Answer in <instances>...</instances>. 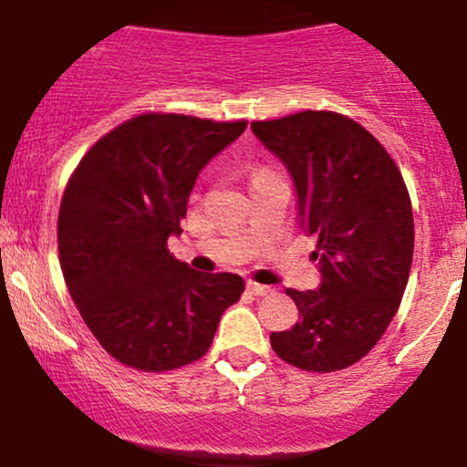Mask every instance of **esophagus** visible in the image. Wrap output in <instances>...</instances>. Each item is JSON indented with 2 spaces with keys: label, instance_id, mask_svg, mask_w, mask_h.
<instances>
[{
  "label": "esophagus",
  "instance_id": "obj_1",
  "mask_svg": "<svg viewBox=\"0 0 467 467\" xmlns=\"http://www.w3.org/2000/svg\"><path fill=\"white\" fill-rule=\"evenodd\" d=\"M248 291L253 293V296H273V288L266 286V284H257V282H248Z\"/></svg>",
  "mask_w": 467,
  "mask_h": 467
}]
</instances>
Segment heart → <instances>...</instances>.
<instances>
[{"instance_id": "obj_1", "label": "heart", "mask_w": 467, "mask_h": 467, "mask_svg": "<svg viewBox=\"0 0 467 467\" xmlns=\"http://www.w3.org/2000/svg\"><path fill=\"white\" fill-rule=\"evenodd\" d=\"M262 174H264V171H262Z\"/></svg>"}]
</instances>
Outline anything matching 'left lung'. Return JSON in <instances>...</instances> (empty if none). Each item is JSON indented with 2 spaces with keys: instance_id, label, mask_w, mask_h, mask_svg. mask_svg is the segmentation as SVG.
Segmentation results:
<instances>
[{
  "instance_id": "8db88e82",
  "label": "left lung",
  "mask_w": 467,
  "mask_h": 467,
  "mask_svg": "<svg viewBox=\"0 0 467 467\" xmlns=\"http://www.w3.org/2000/svg\"><path fill=\"white\" fill-rule=\"evenodd\" d=\"M291 174L299 225L316 234L322 282L296 291L299 320L271 347L304 371L351 367L376 347L400 306L414 254L411 201L399 168L369 131L333 111L253 122Z\"/></svg>"
}]
</instances>
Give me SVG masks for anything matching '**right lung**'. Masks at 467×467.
Here are the masks:
<instances>
[{
    "label": "right lung",
    "instance_id": "right-lung-1",
    "mask_svg": "<svg viewBox=\"0 0 467 467\" xmlns=\"http://www.w3.org/2000/svg\"><path fill=\"white\" fill-rule=\"evenodd\" d=\"M248 122L143 114L80 161L57 217L65 282L89 331L118 362L170 371L199 360L244 293L233 273H199L170 254L199 171Z\"/></svg>",
    "mask_w": 467,
    "mask_h": 467
}]
</instances>
